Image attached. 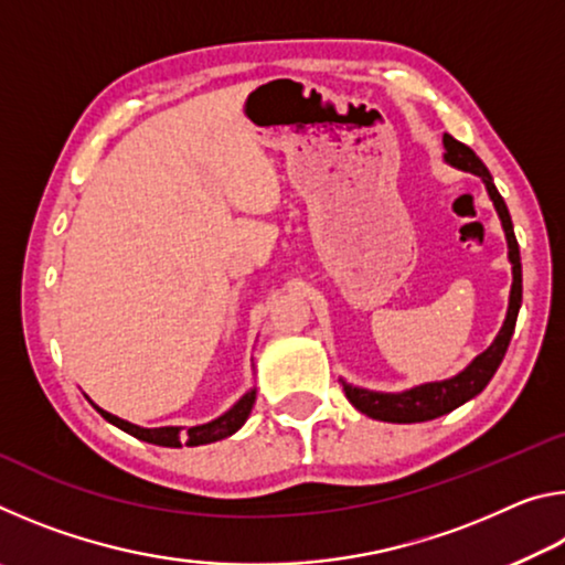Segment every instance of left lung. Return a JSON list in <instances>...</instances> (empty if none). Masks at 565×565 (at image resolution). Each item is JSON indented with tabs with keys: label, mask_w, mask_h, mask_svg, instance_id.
Listing matches in <instances>:
<instances>
[{
	"label": "left lung",
	"mask_w": 565,
	"mask_h": 565,
	"mask_svg": "<svg viewBox=\"0 0 565 565\" xmlns=\"http://www.w3.org/2000/svg\"><path fill=\"white\" fill-rule=\"evenodd\" d=\"M444 161L461 171H471V174L481 179L486 191H489L495 214H499V218H501L505 244H509L511 274H513V284H511V294H509V311H505L503 327L499 333H495L491 347L483 353H478V356L468 363L463 371H458V374L451 379L428 381V384H418V386L406 388V391H369L361 386H351L341 379L343 394H347V398L361 411V414H366L376 420H388V424H418V420H431V418L444 416V414H448V411H454L461 404H466V401H471L473 396L481 394V391L489 386V381L493 379L495 369L501 366V361L505 356V349H509V343H511L515 319H519V309H521V299H523L519 242H515V234H513L509 206H505L503 196L499 194V189H495L491 171L486 169V164L476 157V151L471 147L456 141L451 134H444Z\"/></svg>",
	"instance_id": "left-lung-1"
}]
</instances>
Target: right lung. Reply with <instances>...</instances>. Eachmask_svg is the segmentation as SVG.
<instances>
[{
    "mask_svg": "<svg viewBox=\"0 0 565 565\" xmlns=\"http://www.w3.org/2000/svg\"><path fill=\"white\" fill-rule=\"evenodd\" d=\"M254 401H256V388H248L232 408L224 411V414L216 416L214 420H206V424H199V426H159V428H145V426L129 424V420L109 414V411L99 408L97 404H92V406L97 408L111 426L121 428V431H127L129 436L139 438V441L167 446V448H181L184 444L186 446L214 444V441H222V438H228L232 434H236L238 428L246 424L248 414H252Z\"/></svg>",
    "mask_w": 565,
    "mask_h": 565,
    "instance_id": "add662e5",
    "label": "right lung"
}]
</instances>
